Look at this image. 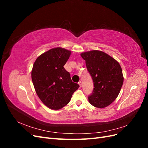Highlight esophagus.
I'll list each match as a JSON object with an SVG mask.
<instances>
[{
    "mask_svg": "<svg viewBox=\"0 0 148 148\" xmlns=\"http://www.w3.org/2000/svg\"><path fill=\"white\" fill-rule=\"evenodd\" d=\"M78 84L79 85L80 87L82 86V82H81V81H79V82H78Z\"/></svg>",
    "mask_w": 148,
    "mask_h": 148,
    "instance_id": "34e87169",
    "label": "esophagus"
}]
</instances>
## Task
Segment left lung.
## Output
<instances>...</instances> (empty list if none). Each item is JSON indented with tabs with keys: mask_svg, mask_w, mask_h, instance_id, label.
<instances>
[{
	"mask_svg": "<svg viewBox=\"0 0 148 148\" xmlns=\"http://www.w3.org/2000/svg\"><path fill=\"white\" fill-rule=\"evenodd\" d=\"M81 56L94 83L89 102L97 108H104L115 100L120 91L123 83L122 68L117 60L101 51L84 52Z\"/></svg>",
	"mask_w": 148,
	"mask_h": 148,
	"instance_id": "obj_1",
	"label": "left lung"
}]
</instances>
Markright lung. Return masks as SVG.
<instances>
[{
  "instance_id": "add662e5",
  "label": "right lung",
  "mask_w": 148,
  "mask_h": 148,
  "mask_svg": "<svg viewBox=\"0 0 148 148\" xmlns=\"http://www.w3.org/2000/svg\"><path fill=\"white\" fill-rule=\"evenodd\" d=\"M71 51L56 47L40 55L34 62L31 79L39 99L49 109L59 110L70 102L79 84L71 81L64 66Z\"/></svg>"
}]
</instances>
